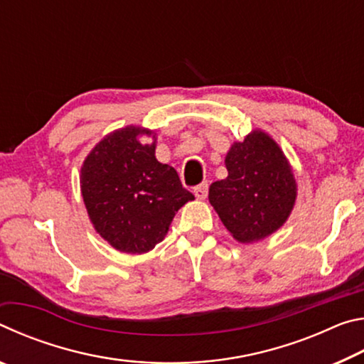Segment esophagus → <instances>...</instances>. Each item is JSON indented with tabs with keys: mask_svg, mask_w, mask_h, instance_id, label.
<instances>
[{
	"mask_svg": "<svg viewBox=\"0 0 364 364\" xmlns=\"http://www.w3.org/2000/svg\"><path fill=\"white\" fill-rule=\"evenodd\" d=\"M193 193H194V196L197 197V199H205L207 197V194H208V183L207 181H204V183H200L199 186H196L194 189H193Z\"/></svg>",
	"mask_w": 364,
	"mask_h": 364,
	"instance_id": "esophagus-1",
	"label": "esophagus"
}]
</instances>
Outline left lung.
I'll return each mask as SVG.
<instances>
[{"label": "left lung", "mask_w": 364, "mask_h": 364, "mask_svg": "<svg viewBox=\"0 0 364 364\" xmlns=\"http://www.w3.org/2000/svg\"><path fill=\"white\" fill-rule=\"evenodd\" d=\"M228 178L212 183L208 200L237 241H260L284 225L297 188L279 146L263 132L234 143L225 159Z\"/></svg>", "instance_id": "obj_1"}]
</instances>
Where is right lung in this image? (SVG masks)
Wrapping results in <instances>:
<instances>
[{
  "mask_svg": "<svg viewBox=\"0 0 364 364\" xmlns=\"http://www.w3.org/2000/svg\"><path fill=\"white\" fill-rule=\"evenodd\" d=\"M147 130L127 127L104 138L86 157L80 184L96 231L120 252L144 254L165 237L178 208L194 196L176 170L143 144Z\"/></svg>",
  "mask_w": 364,
  "mask_h": 364,
  "instance_id": "obj_1",
  "label": "right lung"
}]
</instances>
